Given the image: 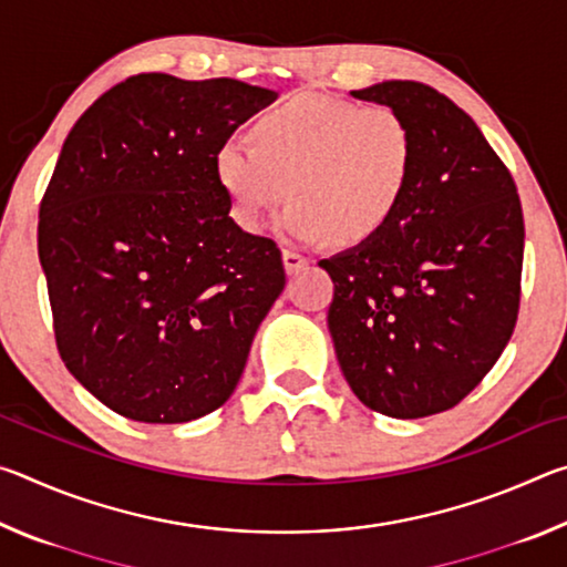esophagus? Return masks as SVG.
Instances as JSON below:
<instances>
[{
    "instance_id": "obj_1",
    "label": "esophagus",
    "mask_w": 567,
    "mask_h": 567,
    "mask_svg": "<svg viewBox=\"0 0 567 567\" xmlns=\"http://www.w3.org/2000/svg\"><path fill=\"white\" fill-rule=\"evenodd\" d=\"M282 260H285L287 275H297L300 270H305L307 265H310V260H307V257H302L300 252H295V249H285Z\"/></svg>"
}]
</instances>
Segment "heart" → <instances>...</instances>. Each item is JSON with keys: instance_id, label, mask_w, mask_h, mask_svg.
I'll return each instance as SVG.
<instances>
[{"instance_id": "heart-1", "label": "heart", "mask_w": 567, "mask_h": 567, "mask_svg": "<svg viewBox=\"0 0 567 567\" xmlns=\"http://www.w3.org/2000/svg\"><path fill=\"white\" fill-rule=\"evenodd\" d=\"M415 159V130L402 112L307 92L255 122V145L225 140L215 150V177L247 233L290 192L287 237L320 243L338 235L342 245H364L405 205Z\"/></svg>"}]
</instances>
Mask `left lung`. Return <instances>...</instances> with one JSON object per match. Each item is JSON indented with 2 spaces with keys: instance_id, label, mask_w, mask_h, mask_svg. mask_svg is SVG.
<instances>
[{
  "instance_id": "obj_1",
  "label": "left lung",
  "mask_w": 567,
  "mask_h": 567,
  "mask_svg": "<svg viewBox=\"0 0 567 567\" xmlns=\"http://www.w3.org/2000/svg\"><path fill=\"white\" fill-rule=\"evenodd\" d=\"M350 94L405 114L417 159L385 233L320 260L334 282L328 328L362 405L427 417L473 392L515 330L520 197L473 117L445 94L410 80Z\"/></svg>"
}]
</instances>
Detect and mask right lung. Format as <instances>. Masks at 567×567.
Masks as SVG:
<instances>
[{"label": "right lung", "mask_w": 567, "mask_h": 567, "mask_svg": "<svg viewBox=\"0 0 567 567\" xmlns=\"http://www.w3.org/2000/svg\"><path fill=\"white\" fill-rule=\"evenodd\" d=\"M275 100L229 76L134 74L66 134L37 233L56 350L122 417L225 405L285 290L280 247L229 217L215 177V150Z\"/></svg>", "instance_id": "1"}]
</instances>
